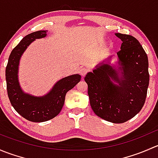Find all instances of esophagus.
Instances as JSON below:
<instances>
[{
  "label": "esophagus",
  "mask_w": 158,
  "mask_h": 158,
  "mask_svg": "<svg viewBox=\"0 0 158 158\" xmlns=\"http://www.w3.org/2000/svg\"><path fill=\"white\" fill-rule=\"evenodd\" d=\"M87 71H88V69H87L86 68H81V69H79V74L82 76H84L86 74Z\"/></svg>",
  "instance_id": "34e87169"
}]
</instances>
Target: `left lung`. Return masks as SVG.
I'll use <instances>...</instances> for the list:
<instances>
[{
    "instance_id": "1",
    "label": "left lung",
    "mask_w": 158,
    "mask_h": 158,
    "mask_svg": "<svg viewBox=\"0 0 158 158\" xmlns=\"http://www.w3.org/2000/svg\"><path fill=\"white\" fill-rule=\"evenodd\" d=\"M115 36L122 41L117 52L118 69L110 63H99L84 79L88 84L90 106L95 114L119 124L135 117L142 109L150 76L148 56L138 40L119 33Z\"/></svg>"
}]
</instances>
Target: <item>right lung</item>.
Instances as JSON below:
<instances>
[{
    "mask_svg": "<svg viewBox=\"0 0 158 158\" xmlns=\"http://www.w3.org/2000/svg\"><path fill=\"white\" fill-rule=\"evenodd\" d=\"M46 36L47 30H39L23 37L11 52L5 71L7 95L11 105L22 117L33 122H47L56 117L64 105L66 92L81 79L79 74L63 78L44 96H33L22 90L18 81L20 57L33 41Z\"/></svg>",
    "mask_w": 158,
    "mask_h": 158,
    "instance_id": "obj_1",
    "label": "right lung"
}]
</instances>
